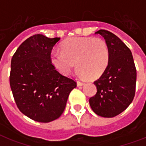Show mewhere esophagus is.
I'll return each instance as SVG.
<instances>
[{
    "label": "esophagus",
    "instance_id": "obj_1",
    "mask_svg": "<svg viewBox=\"0 0 146 146\" xmlns=\"http://www.w3.org/2000/svg\"><path fill=\"white\" fill-rule=\"evenodd\" d=\"M77 86L78 87H80V86H82L84 83L82 82H79V81H77Z\"/></svg>",
    "mask_w": 146,
    "mask_h": 146
}]
</instances>
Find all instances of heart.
<instances>
[{"mask_svg": "<svg viewBox=\"0 0 146 146\" xmlns=\"http://www.w3.org/2000/svg\"><path fill=\"white\" fill-rule=\"evenodd\" d=\"M110 51L107 43L101 38L73 37L61 44V51L53 50L50 56V63L63 75H68L76 66L81 78L97 79L107 68Z\"/></svg>", "mask_w": 146, "mask_h": 146, "instance_id": "1", "label": "heart"}]
</instances>
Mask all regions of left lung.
<instances>
[{
  "label": "left lung",
  "mask_w": 146,
  "mask_h": 146,
  "mask_svg": "<svg viewBox=\"0 0 146 146\" xmlns=\"http://www.w3.org/2000/svg\"><path fill=\"white\" fill-rule=\"evenodd\" d=\"M110 51L107 68L94 82L97 92L89 100L95 113L102 117H113L124 111L135 95L137 70L130 49L111 32L100 29Z\"/></svg>",
  "instance_id": "obj_1"
}]
</instances>
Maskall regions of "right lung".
Listing matches in <instances>:
<instances>
[{
  "instance_id": "add662e5",
  "label": "right lung",
  "mask_w": 146,
  "mask_h": 146,
  "mask_svg": "<svg viewBox=\"0 0 146 146\" xmlns=\"http://www.w3.org/2000/svg\"><path fill=\"white\" fill-rule=\"evenodd\" d=\"M60 38L37 34L22 43L11 61V90L21 112L40 122L53 121L64 111L76 83L60 74L50 61Z\"/></svg>"
}]
</instances>
